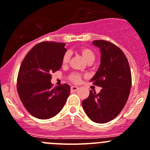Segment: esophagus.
Returning <instances> with one entry per match:
<instances>
[{"label":"esophagus","instance_id":"esophagus-1","mask_svg":"<svg viewBox=\"0 0 150 150\" xmlns=\"http://www.w3.org/2000/svg\"><path fill=\"white\" fill-rule=\"evenodd\" d=\"M78 90H79V88L76 87V86H71V91H72V92H75Z\"/></svg>","mask_w":150,"mask_h":150}]
</instances>
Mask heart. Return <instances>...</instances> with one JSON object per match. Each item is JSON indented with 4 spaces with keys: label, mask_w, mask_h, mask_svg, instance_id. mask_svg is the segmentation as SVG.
Masks as SVG:
<instances>
[{
    "label": "heart",
    "mask_w": 150,
    "mask_h": 150,
    "mask_svg": "<svg viewBox=\"0 0 150 150\" xmlns=\"http://www.w3.org/2000/svg\"><path fill=\"white\" fill-rule=\"evenodd\" d=\"M80 53L82 55V57H84V59H85L86 62L88 63H92L93 61L95 60V53H93V51L91 49L88 47H81L80 49ZM70 59V53L69 52H66L64 53V55L62 57V65H66L69 62ZM69 79L71 81H73L74 83H79L81 80V75H80L79 73H76V72H74V73L71 74L69 76Z\"/></svg>",
    "instance_id": "heart-1"
}]
</instances>
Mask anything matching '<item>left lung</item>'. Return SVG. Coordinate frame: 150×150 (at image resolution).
I'll use <instances>...</instances> for the list:
<instances>
[{
  "label": "left lung",
  "mask_w": 150,
  "mask_h": 150,
  "mask_svg": "<svg viewBox=\"0 0 150 150\" xmlns=\"http://www.w3.org/2000/svg\"><path fill=\"white\" fill-rule=\"evenodd\" d=\"M93 44L101 52V62L91 81L102 88L99 93L90 91L82 101L87 115L97 123H106L118 115L127 103L131 87V72L125 53L112 43L96 40Z\"/></svg>",
  "instance_id": "obj_1"
}]
</instances>
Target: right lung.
<instances>
[{
  "label": "right lung",
  "instance_id": "add662e5",
  "mask_svg": "<svg viewBox=\"0 0 150 150\" xmlns=\"http://www.w3.org/2000/svg\"><path fill=\"white\" fill-rule=\"evenodd\" d=\"M64 43L44 41L34 46L25 57L17 77V91L30 114L48 119L61 111L70 94L67 84L53 88L51 73L60 69L66 52Z\"/></svg>",
  "mask_w": 150,
  "mask_h": 150
}]
</instances>
